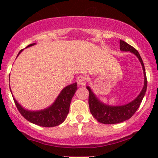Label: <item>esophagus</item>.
<instances>
[{"mask_svg": "<svg viewBox=\"0 0 158 158\" xmlns=\"http://www.w3.org/2000/svg\"><path fill=\"white\" fill-rule=\"evenodd\" d=\"M77 83L79 86H84L86 84V78H85V76H79V77L77 78Z\"/></svg>", "mask_w": 158, "mask_h": 158, "instance_id": "34e87169", "label": "esophagus"}]
</instances>
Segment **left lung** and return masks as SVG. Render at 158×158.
<instances>
[{
	"label": "left lung",
	"instance_id": "obj_1",
	"mask_svg": "<svg viewBox=\"0 0 158 158\" xmlns=\"http://www.w3.org/2000/svg\"><path fill=\"white\" fill-rule=\"evenodd\" d=\"M120 49L122 51H125V52L130 51L131 52L136 55L139 61L141 62V66H142L143 68V71H144V87H143L142 90H141V93L138 95V96L135 99H134L133 101L129 102L128 104L120 106H111L100 102L99 99L95 96V94L91 90L90 87L87 86L86 88L89 92V109H90L92 116L100 123L108 124V125L121 123V122H125V121L128 120L130 118H131L132 115L136 112V111L139 108L140 105H141V102H142L143 98H144V95H145L146 90H147L148 81L147 77H146L145 68H144L142 59H141L139 52L133 47H131V46L129 45L128 44H127L125 41L122 40H120Z\"/></svg>",
	"mask_w": 158,
	"mask_h": 158
}]
</instances>
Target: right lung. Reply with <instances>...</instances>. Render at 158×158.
<instances>
[{"instance_id":"add662e5","label":"right lung","mask_w":158,"mask_h":158,"mask_svg":"<svg viewBox=\"0 0 158 158\" xmlns=\"http://www.w3.org/2000/svg\"><path fill=\"white\" fill-rule=\"evenodd\" d=\"M34 44H30L26 48L33 46ZM21 51L20 50L19 52L18 55L21 52ZM76 89H77L76 82L67 85L61 91L52 106L40 111H28L23 109L14 98V101L20 114L30 122L42 127H54L63 123L67 117L71 100Z\"/></svg>"}]
</instances>
